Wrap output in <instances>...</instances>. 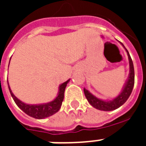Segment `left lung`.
Here are the masks:
<instances>
[{"label":"left lung","instance_id":"left-lung-1","mask_svg":"<svg viewBox=\"0 0 146 146\" xmlns=\"http://www.w3.org/2000/svg\"><path fill=\"white\" fill-rule=\"evenodd\" d=\"M125 48L126 51L128 55L129 58V73L128 79L126 81V83L123 87V89L121 92L113 99L110 100V101H104V100L100 99L92 95V94L84 88V93L86 98L88 100V102L92 106L94 107L95 108L98 109L100 111H113L115 109L120 108L121 105L124 104L127 102V100L129 98L130 94H131L134 86V79H135V74H134V67L133 60H132L130 55H129L128 50L125 48L124 45L121 44Z\"/></svg>","mask_w":146,"mask_h":146}]
</instances>
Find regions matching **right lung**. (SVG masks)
Wrapping results in <instances>:
<instances>
[{
    "label": "right lung",
    "mask_w": 146,
    "mask_h": 146,
    "mask_svg": "<svg viewBox=\"0 0 146 146\" xmlns=\"http://www.w3.org/2000/svg\"><path fill=\"white\" fill-rule=\"evenodd\" d=\"M70 80H68L66 82H64V83H62L61 85H60L57 96L54 99L51 101V102H48V103H44V104H26V103H24L19 99H18L13 95L9 85H8V88H9L10 95L12 96L13 99L14 100L15 103L17 104V106L19 107L22 111L25 112L27 115L35 118V119H44V118L48 117L54 114L60 110V107H61L63 100H64V91H65L66 85L70 82ZM7 84H9L8 81Z\"/></svg>",
    "instance_id": "1"
}]
</instances>
